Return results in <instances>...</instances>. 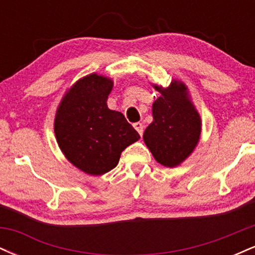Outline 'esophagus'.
<instances>
[{"mask_svg":"<svg viewBox=\"0 0 255 255\" xmlns=\"http://www.w3.org/2000/svg\"><path fill=\"white\" fill-rule=\"evenodd\" d=\"M133 127L135 128L137 133H139V135L141 136L142 133H144V126H142V124H140V122H135V124L133 125Z\"/></svg>","mask_w":255,"mask_h":255,"instance_id":"obj_1","label":"esophagus"}]
</instances>
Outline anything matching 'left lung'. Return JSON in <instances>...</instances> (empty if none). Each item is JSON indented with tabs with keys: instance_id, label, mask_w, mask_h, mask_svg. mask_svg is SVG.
Returning <instances> with one entry per match:
<instances>
[{
	"instance_id": "1",
	"label": "left lung",
	"mask_w": 255,
	"mask_h": 255,
	"mask_svg": "<svg viewBox=\"0 0 255 255\" xmlns=\"http://www.w3.org/2000/svg\"><path fill=\"white\" fill-rule=\"evenodd\" d=\"M160 93L152 104L153 121L144 141L159 164L175 168L191 156L201 133L200 115L189 99L187 86L172 80L168 87L153 85Z\"/></svg>"
}]
</instances>
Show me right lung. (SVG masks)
<instances>
[{"mask_svg":"<svg viewBox=\"0 0 255 255\" xmlns=\"http://www.w3.org/2000/svg\"><path fill=\"white\" fill-rule=\"evenodd\" d=\"M114 83L96 73L66 92L55 116L57 144L67 159L89 175H103L118 165L122 151L140 139L124 114L110 110Z\"/></svg>","mask_w":255,"mask_h":255,"instance_id":"right-lung-1","label":"right lung"}]
</instances>
